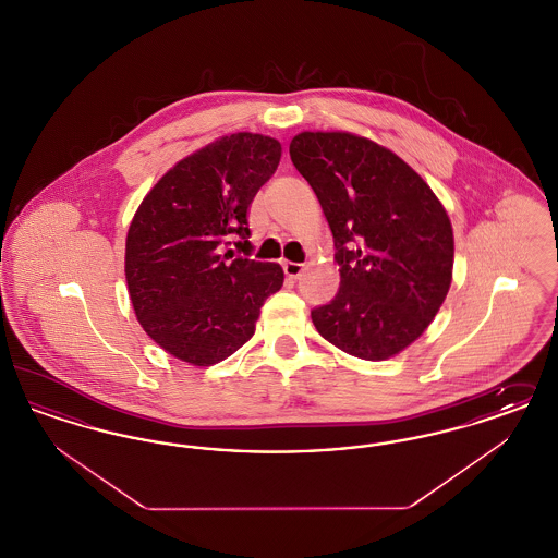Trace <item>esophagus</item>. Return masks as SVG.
I'll return each mask as SVG.
<instances>
[{"label":"esophagus","mask_w":558,"mask_h":558,"mask_svg":"<svg viewBox=\"0 0 558 558\" xmlns=\"http://www.w3.org/2000/svg\"><path fill=\"white\" fill-rule=\"evenodd\" d=\"M282 267H284V274H287L291 280L301 278V276H303V271H305V266H301V264H292V262H287Z\"/></svg>","instance_id":"esophagus-1"}]
</instances>
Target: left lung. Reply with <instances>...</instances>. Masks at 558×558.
Returning <instances> with one entry per match:
<instances>
[{
  "label": "left lung",
  "mask_w": 558,
  "mask_h": 558,
  "mask_svg": "<svg viewBox=\"0 0 558 558\" xmlns=\"http://www.w3.org/2000/svg\"><path fill=\"white\" fill-rule=\"evenodd\" d=\"M291 159L335 239L341 289L312 312L319 335L383 362L412 345L444 305L453 269L446 207L389 148L349 132H301Z\"/></svg>",
  "instance_id": "8db88e82"
}]
</instances>
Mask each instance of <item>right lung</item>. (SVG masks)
Wrapping results in <instances>:
<instances>
[{
	"instance_id": "obj_1",
	"label": "right lung",
	"mask_w": 558,
	"mask_h": 558,
	"mask_svg": "<svg viewBox=\"0 0 558 558\" xmlns=\"http://www.w3.org/2000/svg\"><path fill=\"white\" fill-rule=\"evenodd\" d=\"M282 157L264 133L221 135L178 160L140 203L125 240V280L144 332L169 355L213 366L253 335L284 271L219 255L248 251L246 213Z\"/></svg>"
}]
</instances>
